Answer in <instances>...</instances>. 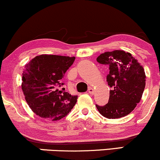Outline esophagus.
<instances>
[{"label":"esophagus","mask_w":160,"mask_h":160,"mask_svg":"<svg viewBox=\"0 0 160 160\" xmlns=\"http://www.w3.org/2000/svg\"><path fill=\"white\" fill-rule=\"evenodd\" d=\"M88 92L89 94H93L94 93V89L92 88H91V87H89L88 89Z\"/></svg>","instance_id":"obj_1"}]
</instances>
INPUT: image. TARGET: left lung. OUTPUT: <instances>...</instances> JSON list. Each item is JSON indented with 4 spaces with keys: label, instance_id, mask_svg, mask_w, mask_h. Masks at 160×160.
<instances>
[{
    "label": "left lung",
    "instance_id": "obj_1",
    "mask_svg": "<svg viewBox=\"0 0 160 160\" xmlns=\"http://www.w3.org/2000/svg\"><path fill=\"white\" fill-rule=\"evenodd\" d=\"M96 61L109 67L106 77L109 99L103 106L96 105L102 116L109 119L128 115L140 102L146 85V75L143 67L131 54L122 50L106 52Z\"/></svg>",
    "mask_w": 160,
    "mask_h": 160
}]
</instances>
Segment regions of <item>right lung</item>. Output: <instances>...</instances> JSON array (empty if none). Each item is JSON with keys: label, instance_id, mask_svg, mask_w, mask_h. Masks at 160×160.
<instances>
[{"label": "right lung", "instance_id": "add662e5", "mask_svg": "<svg viewBox=\"0 0 160 160\" xmlns=\"http://www.w3.org/2000/svg\"><path fill=\"white\" fill-rule=\"evenodd\" d=\"M74 60L75 57L41 54L26 64L21 87L26 102L36 115L57 121L71 111L77 96L58 87L64 84L61 80Z\"/></svg>", "mask_w": 160, "mask_h": 160}]
</instances>
